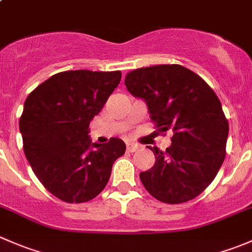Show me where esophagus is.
Here are the masks:
<instances>
[{
	"mask_svg": "<svg viewBox=\"0 0 252 252\" xmlns=\"http://www.w3.org/2000/svg\"><path fill=\"white\" fill-rule=\"evenodd\" d=\"M138 149H139L138 145L130 144V142H128V144H126V151L128 152H135Z\"/></svg>",
	"mask_w": 252,
	"mask_h": 252,
	"instance_id": "1",
	"label": "esophagus"
}]
</instances>
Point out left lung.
Here are the masks:
<instances>
[{
  "mask_svg": "<svg viewBox=\"0 0 252 252\" xmlns=\"http://www.w3.org/2000/svg\"><path fill=\"white\" fill-rule=\"evenodd\" d=\"M129 93L144 98L161 133H173L166 151L149 146L156 161L141 172L145 189L164 204L199 196L212 183L225 157L229 126L220 98L201 77L180 64L129 72Z\"/></svg>",
  "mask_w": 252,
  "mask_h": 252,
  "instance_id": "left-lung-1",
  "label": "left lung"
}]
</instances>
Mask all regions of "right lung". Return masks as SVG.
I'll list each match as a JSON object with an SVG mask.
<instances>
[{
  "mask_svg": "<svg viewBox=\"0 0 252 252\" xmlns=\"http://www.w3.org/2000/svg\"><path fill=\"white\" fill-rule=\"evenodd\" d=\"M122 73L67 70L29 94L19 119L25 157L41 184L60 200L81 204L108 183L126 144L90 140V122L118 86Z\"/></svg>",
  "mask_w": 252,
  "mask_h": 252,
  "instance_id": "obj_1",
  "label": "right lung"
}]
</instances>
